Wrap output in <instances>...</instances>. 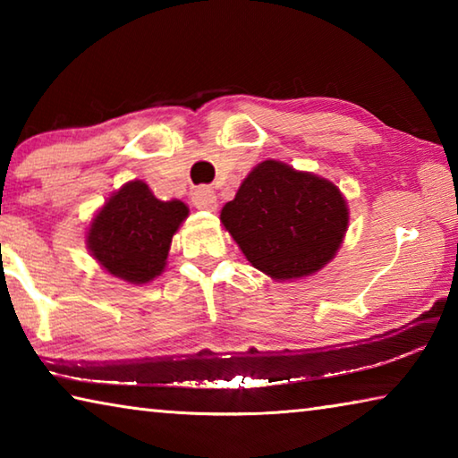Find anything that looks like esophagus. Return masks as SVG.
<instances>
[{
    "instance_id": "esophagus-1",
    "label": "esophagus",
    "mask_w": 458,
    "mask_h": 458,
    "mask_svg": "<svg viewBox=\"0 0 458 458\" xmlns=\"http://www.w3.org/2000/svg\"><path fill=\"white\" fill-rule=\"evenodd\" d=\"M191 201L198 210L214 212L216 208H218V196H216V191L212 188H198L191 193Z\"/></svg>"
}]
</instances>
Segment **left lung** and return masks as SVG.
<instances>
[{"label":"left lung","mask_w":458,"mask_h":458,"mask_svg":"<svg viewBox=\"0 0 458 458\" xmlns=\"http://www.w3.org/2000/svg\"><path fill=\"white\" fill-rule=\"evenodd\" d=\"M220 220L254 268L289 281L335 257L350 212L335 183L267 159L246 175Z\"/></svg>","instance_id":"left-lung-1"}]
</instances>
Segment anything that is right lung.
I'll return each instance as SVG.
<instances>
[{
	"mask_svg": "<svg viewBox=\"0 0 458 458\" xmlns=\"http://www.w3.org/2000/svg\"><path fill=\"white\" fill-rule=\"evenodd\" d=\"M180 199L161 201L143 182L114 191L90 222L87 246L106 273L143 284L164 273L172 238L188 218Z\"/></svg>",
	"mask_w": 458,
	"mask_h": 458,
	"instance_id": "right-lung-1",
	"label": "right lung"
}]
</instances>
